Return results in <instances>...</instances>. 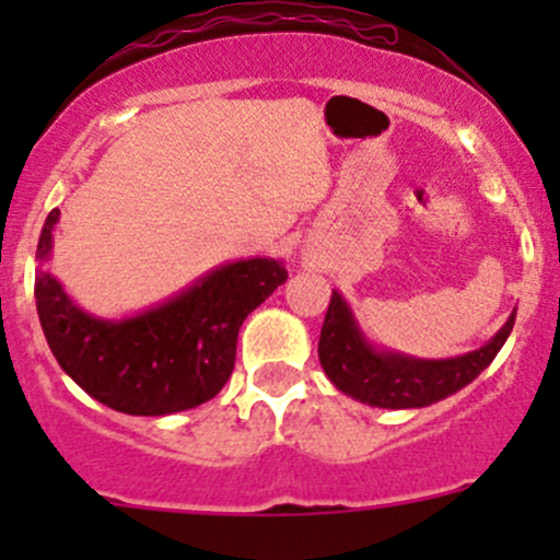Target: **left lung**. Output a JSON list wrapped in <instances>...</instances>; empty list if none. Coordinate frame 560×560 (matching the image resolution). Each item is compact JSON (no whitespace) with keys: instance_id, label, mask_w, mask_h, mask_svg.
I'll return each mask as SVG.
<instances>
[{"instance_id":"8db88e82","label":"left lung","mask_w":560,"mask_h":560,"mask_svg":"<svg viewBox=\"0 0 560 560\" xmlns=\"http://www.w3.org/2000/svg\"><path fill=\"white\" fill-rule=\"evenodd\" d=\"M515 314L485 347L444 360L376 349L360 330L341 292L332 290L325 325L319 332V363L327 380L343 395L380 409H422L471 385L499 354L515 327Z\"/></svg>"}]
</instances>
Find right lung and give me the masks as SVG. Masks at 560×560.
<instances>
[{"instance_id": "1", "label": "right lung", "mask_w": 560, "mask_h": 560, "mask_svg": "<svg viewBox=\"0 0 560 560\" xmlns=\"http://www.w3.org/2000/svg\"><path fill=\"white\" fill-rule=\"evenodd\" d=\"M56 222L59 208L45 219L37 262H48ZM284 281L281 259H235L160 306L103 319L78 308L59 279L37 268L35 301L50 352L78 387L124 415L165 417L228 385L241 325Z\"/></svg>"}]
</instances>
